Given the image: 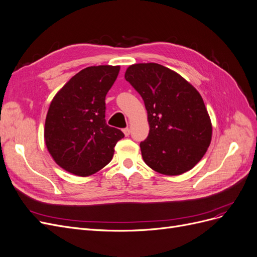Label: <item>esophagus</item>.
I'll return each mask as SVG.
<instances>
[{
    "instance_id": "1",
    "label": "esophagus",
    "mask_w": 257,
    "mask_h": 257,
    "mask_svg": "<svg viewBox=\"0 0 257 257\" xmlns=\"http://www.w3.org/2000/svg\"><path fill=\"white\" fill-rule=\"evenodd\" d=\"M123 133H124V135H125V136H128V135H130V133H131V130H130L128 127L124 128V130H123Z\"/></svg>"
}]
</instances>
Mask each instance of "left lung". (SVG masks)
Listing matches in <instances>:
<instances>
[{
    "label": "left lung",
    "mask_w": 257,
    "mask_h": 257,
    "mask_svg": "<svg viewBox=\"0 0 257 257\" xmlns=\"http://www.w3.org/2000/svg\"><path fill=\"white\" fill-rule=\"evenodd\" d=\"M124 77L143 97L148 112L149 135L141 143L146 164L167 176L192 169L212 136L211 120L198 91L158 63L131 65Z\"/></svg>",
    "instance_id": "8db88e82"
}]
</instances>
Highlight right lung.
Returning <instances> with one entry per match:
<instances>
[{"mask_svg": "<svg viewBox=\"0 0 257 257\" xmlns=\"http://www.w3.org/2000/svg\"><path fill=\"white\" fill-rule=\"evenodd\" d=\"M120 66L98 65L82 69L69 79L49 106L45 143L57 164L66 172L88 177L113 157L122 132L107 125L105 97Z\"/></svg>", "mask_w": 257, "mask_h": 257, "instance_id": "add662e5", "label": "right lung"}]
</instances>
